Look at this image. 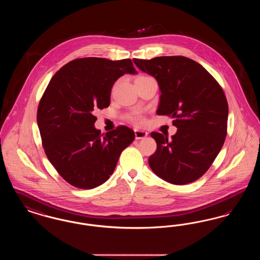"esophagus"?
Returning a JSON list of instances; mask_svg holds the SVG:
<instances>
[{
  "instance_id": "esophagus-1",
  "label": "esophagus",
  "mask_w": 260,
  "mask_h": 260,
  "mask_svg": "<svg viewBox=\"0 0 260 260\" xmlns=\"http://www.w3.org/2000/svg\"><path fill=\"white\" fill-rule=\"evenodd\" d=\"M135 135H136V139H143L146 136H148L147 132L145 131H139V129H136L135 131Z\"/></svg>"
}]
</instances>
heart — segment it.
<instances>
[{"mask_svg": "<svg viewBox=\"0 0 260 260\" xmlns=\"http://www.w3.org/2000/svg\"><path fill=\"white\" fill-rule=\"evenodd\" d=\"M143 77H147V76H139L138 78H143ZM138 78H137V79H138ZM129 120H131L134 124H141L143 123V118H142V116H141L140 114H138V113H136L135 115L131 116V117H129Z\"/></svg>", "mask_w": 260, "mask_h": 260, "instance_id": "1", "label": "heart"}]
</instances>
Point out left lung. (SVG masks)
<instances>
[{
    "label": "left lung",
    "mask_w": 260,
    "mask_h": 260,
    "mask_svg": "<svg viewBox=\"0 0 260 260\" xmlns=\"http://www.w3.org/2000/svg\"><path fill=\"white\" fill-rule=\"evenodd\" d=\"M134 62L153 76L160 87L158 115L173 117L177 132L172 139L151 133L157 150L151 170L161 179L183 185L210 169L227 135L228 103L222 87L198 62L185 56H160Z\"/></svg>",
    "instance_id": "left-lung-1"
}]
</instances>
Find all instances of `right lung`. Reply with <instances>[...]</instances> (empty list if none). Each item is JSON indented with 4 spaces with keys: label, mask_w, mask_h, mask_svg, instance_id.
<instances>
[{
    "label": "right lung",
    "mask_w": 260,
    "mask_h": 260,
    "mask_svg": "<svg viewBox=\"0 0 260 260\" xmlns=\"http://www.w3.org/2000/svg\"><path fill=\"white\" fill-rule=\"evenodd\" d=\"M136 73L128 58L85 57L65 64L51 78L39 103L38 126L49 161L69 184L81 189L103 184L135 140L125 125L101 134L93 111L109 106L112 87L121 76Z\"/></svg>",
    "instance_id": "obj_1"
}]
</instances>
